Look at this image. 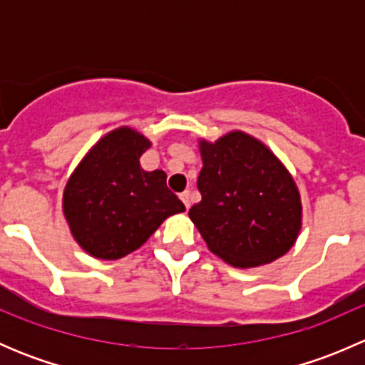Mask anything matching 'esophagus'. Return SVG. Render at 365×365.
<instances>
[{
	"mask_svg": "<svg viewBox=\"0 0 365 365\" xmlns=\"http://www.w3.org/2000/svg\"><path fill=\"white\" fill-rule=\"evenodd\" d=\"M180 200L183 201V205H185L187 210L190 208V192H189V190H185L183 194H180Z\"/></svg>",
	"mask_w": 365,
	"mask_h": 365,
	"instance_id": "obj_1",
	"label": "esophagus"
}]
</instances>
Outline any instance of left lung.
<instances>
[{
  "instance_id": "left-lung-1",
  "label": "left lung",
  "mask_w": 365,
  "mask_h": 365,
  "mask_svg": "<svg viewBox=\"0 0 365 365\" xmlns=\"http://www.w3.org/2000/svg\"><path fill=\"white\" fill-rule=\"evenodd\" d=\"M201 201L189 217L208 249L227 264L254 268L284 256L302 230V200L292 173L263 141L231 130L197 141Z\"/></svg>"
}]
</instances>
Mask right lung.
<instances>
[{
    "label": "right lung",
    "instance_id": "1",
    "mask_svg": "<svg viewBox=\"0 0 365 365\" xmlns=\"http://www.w3.org/2000/svg\"><path fill=\"white\" fill-rule=\"evenodd\" d=\"M150 146L135 128L118 127L68 176L61 208L73 240L91 257L113 261L138 251L168 217L185 212L165 173L141 168Z\"/></svg>",
    "mask_w": 365,
    "mask_h": 365
}]
</instances>
